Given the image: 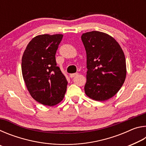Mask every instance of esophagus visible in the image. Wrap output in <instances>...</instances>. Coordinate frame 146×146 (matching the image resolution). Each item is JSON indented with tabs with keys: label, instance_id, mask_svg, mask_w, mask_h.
Returning <instances> with one entry per match:
<instances>
[{
	"label": "esophagus",
	"instance_id": "1",
	"mask_svg": "<svg viewBox=\"0 0 146 146\" xmlns=\"http://www.w3.org/2000/svg\"><path fill=\"white\" fill-rule=\"evenodd\" d=\"M77 75H78V73H72V74H70V76L71 78H73L74 76H76Z\"/></svg>",
	"mask_w": 146,
	"mask_h": 146
}]
</instances>
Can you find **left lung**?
<instances>
[{"instance_id": "left-lung-1", "label": "left lung", "mask_w": 146, "mask_h": 146, "mask_svg": "<svg viewBox=\"0 0 146 146\" xmlns=\"http://www.w3.org/2000/svg\"><path fill=\"white\" fill-rule=\"evenodd\" d=\"M87 56L86 95L105 101L120 90L126 76V63L122 49L107 33L92 31L81 36Z\"/></svg>"}]
</instances>
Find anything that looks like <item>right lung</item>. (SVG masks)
Listing matches in <instances>:
<instances>
[{"instance_id": "right-lung-1", "label": "right lung", "mask_w": 146, "mask_h": 146, "mask_svg": "<svg viewBox=\"0 0 146 146\" xmlns=\"http://www.w3.org/2000/svg\"><path fill=\"white\" fill-rule=\"evenodd\" d=\"M63 35H39L31 39L22 58V73L29 94L42 104L53 106L63 100L68 81L55 60Z\"/></svg>"}]
</instances>
